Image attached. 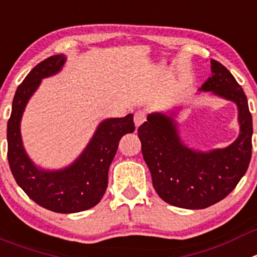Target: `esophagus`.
<instances>
[{
  "label": "esophagus",
  "instance_id": "esophagus-1",
  "mask_svg": "<svg viewBox=\"0 0 257 257\" xmlns=\"http://www.w3.org/2000/svg\"><path fill=\"white\" fill-rule=\"evenodd\" d=\"M145 121H147V114H145V112H143V110H138V112L135 113V117H134L135 126L136 127L141 126Z\"/></svg>",
  "mask_w": 257,
  "mask_h": 257
}]
</instances>
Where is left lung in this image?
Returning <instances> with one entry per match:
<instances>
[{
  "mask_svg": "<svg viewBox=\"0 0 257 257\" xmlns=\"http://www.w3.org/2000/svg\"><path fill=\"white\" fill-rule=\"evenodd\" d=\"M230 100L238 109V138L223 149H192L182 141L176 117L154 112L139 127L143 157L162 200L183 209H205L224 199L246 173L252 150V116L243 89L222 63L211 60V76L199 89Z\"/></svg>",
  "mask_w": 257,
  "mask_h": 257,
  "instance_id": "8db88e82",
  "label": "left lung"
}]
</instances>
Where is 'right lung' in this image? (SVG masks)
<instances>
[{"label":"right lung","instance_id":"1","mask_svg":"<svg viewBox=\"0 0 257 257\" xmlns=\"http://www.w3.org/2000/svg\"><path fill=\"white\" fill-rule=\"evenodd\" d=\"M65 62V55L46 58L16 89L7 122V159L16 183L33 201L55 213L70 214L88 210L102 200L108 186V169L119 140L135 131V123L133 114L104 119L98 124L85 149L70 166L61 169L35 166L23 145L21 117L42 80L58 74Z\"/></svg>","mask_w":257,"mask_h":257}]
</instances>
